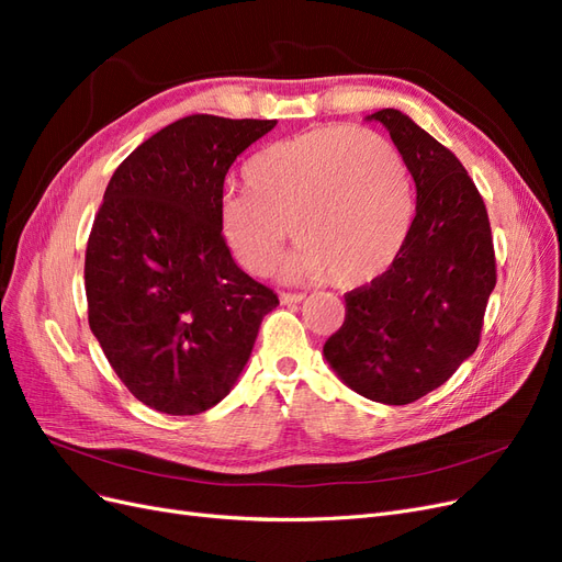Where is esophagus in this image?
I'll return each mask as SVG.
<instances>
[{
	"instance_id": "1",
	"label": "esophagus",
	"mask_w": 562,
	"mask_h": 562,
	"mask_svg": "<svg viewBox=\"0 0 562 562\" xmlns=\"http://www.w3.org/2000/svg\"><path fill=\"white\" fill-rule=\"evenodd\" d=\"M279 297H281L283 304H295V302H302V300H304L302 293H285V291H283Z\"/></svg>"
}]
</instances>
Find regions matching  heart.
I'll use <instances>...</instances> for the list:
<instances>
[{
	"label": "heart",
	"instance_id": "heart-1",
	"mask_svg": "<svg viewBox=\"0 0 562 562\" xmlns=\"http://www.w3.org/2000/svg\"><path fill=\"white\" fill-rule=\"evenodd\" d=\"M244 178L248 192L220 203V227L250 274H269L293 232L302 246L288 274L359 288L380 279L411 236L403 157L372 131L326 126L293 135L255 155Z\"/></svg>",
	"mask_w": 562,
	"mask_h": 562
}]
</instances>
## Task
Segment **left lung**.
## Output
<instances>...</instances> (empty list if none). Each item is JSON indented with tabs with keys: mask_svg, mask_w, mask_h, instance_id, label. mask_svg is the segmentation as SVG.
Instances as JSON below:
<instances>
[{
	"mask_svg": "<svg viewBox=\"0 0 562 562\" xmlns=\"http://www.w3.org/2000/svg\"><path fill=\"white\" fill-rule=\"evenodd\" d=\"M382 122L417 187L411 236L384 274L345 295L323 356L356 394L413 403L448 382L481 342L497 283L485 201L448 147L398 110Z\"/></svg>",
	"mask_w": 562,
	"mask_h": 562,
	"instance_id": "obj_1",
	"label": "left lung"
}]
</instances>
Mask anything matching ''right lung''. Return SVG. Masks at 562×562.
I'll list each match as a JSON object with an SVG mask.
<instances>
[{"instance_id": "add662e5", "label": "right lung", "mask_w": 562, "mask_h": 562, "mask_svg": "<svg viewBox=\"0 0 562 562\" xmlns=\"http://www.w3.org/2000/svg\"><path fill=\"white\" fill-rule=\"evenodd\" d=\"M274 126L182 116L119 164L100 203L83 262L89 326L119 380L159 413L223 401L279 304L220 227L229 166Z\"/></svg>"}]
</instances>
